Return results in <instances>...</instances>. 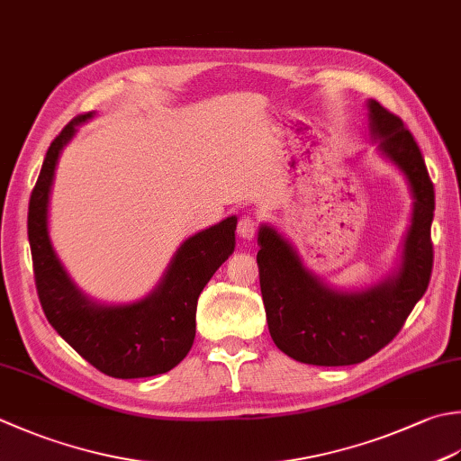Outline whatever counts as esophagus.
Segmentation results:
<instances>
[{"label": "esophagus", "mask_w": 461, "mask_h": 461, "mask_svg": "<svg viewBox=\"0 0 461 461\" xmlns=\"http://www.w3.org/2000/svg\"><path fill=\"white\" fill-rule=\"evenodd\" d=\"M238 236L241 240H246V241L254 240V236H256V221H254V218H249V215H243V218L238 223Z\"/></svg>", "instance_id": "1"}]
</instances>
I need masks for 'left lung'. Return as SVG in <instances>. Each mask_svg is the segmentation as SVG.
<instances>
[{"mask_svg": "<svg viewBox=\"0 0 461 461\" xmlns=\"http://www.w3.org/2000/svg\"><path fill=\"white\" fill-rule=\"evenodd\" d=\"M367 122L377 149L405 176L413 197L400 272L367 290H333L305 269L276 228L264 223L258 233L259 285L269 333L285 356L302 364L351 366L372 357L398 336L431 277L436 194L426 161L400 117L375 99L367 102Z\"/></svg>", "mask_w": 461, "mask_h": 461, "instance_id": "8db88e82", "label": "left lung"}]
</instances>
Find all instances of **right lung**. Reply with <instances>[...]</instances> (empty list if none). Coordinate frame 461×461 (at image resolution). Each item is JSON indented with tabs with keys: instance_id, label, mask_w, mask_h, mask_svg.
<instances>
[{
	"instance_id": "1",
	"label": "right lung",
	"mask_w": 461,
	"mask_h": 461,
	"mask_svg": "<svg viewBox=\"0 0 461 461\" xmlns=\"http://www.w3.org/2000/svg\"><path fill=\"white\" fill-rule=\"evenodd\" d=\"M92 115L74 117L51 141L30 197L27 238L35 287L51 328L102 374L120 380L166 374L194 346L197 297L236 248L238 218L231 215L185 240L156 290L143 300L123 305L89 300L51 246L48 207L59 153Z\"/></svg>"
}]
</instances>
